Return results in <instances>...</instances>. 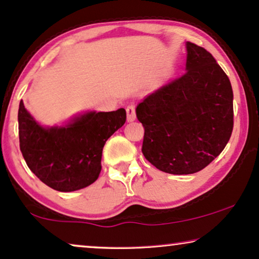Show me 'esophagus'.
<instances>
[{"label":"esophagus","mask_w":259,"mask_h":259,"mask_svg":"<svg viewBox=\"0 0 259 259\" xmlns=\"http://www.w3.org/2000/svg\"><path fill=\"white\" fill-rule=\"evenodd\" d=\"M126 113H127V121L132 122L136 120V107L134 106H127L126 108Z\"/></svg>","instance_id":"esophagus-1"}]
</instances>
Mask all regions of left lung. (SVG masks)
Segmentation results:
<instances>
[{
    "label": "left lung",
    "instance_id": "left-lung-1",
    "mask_svg": "<svg viewBox=\"0 0 259 259\" xmlns=\"http://www.w3.org/2000/svg\"><path fill=\"white\" fill-rule=\"evenodd\" d=\"M186 73L137 106L143 154L171 175H192L224 150L233 128L231 82L206 49L187 42Z\"/></svg>",
    "mask_w": 259,
    "mask_h": 259
}]
</instances>
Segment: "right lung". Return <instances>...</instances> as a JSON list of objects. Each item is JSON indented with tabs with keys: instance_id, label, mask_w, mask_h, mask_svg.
Wrapping results in <instances>:
<instances>
[{
	"instance_id": "obj_1",
	"label": "right lung",
	"mask_w": 259,
	"mask_h": 259,
	"mask_svg": "<svg viewBox=\"0 0 259 259\" xmlns=\"http://www.w3.org/2000/svg\"><path fill=\"white\" fill-rule=\"evenodd\" d=\"M20 150L30 171L46 185L61 192L90 186L101 171L106 141L126 121V111L87 112L66 126L44 127L19 107Z\"/></svg>"
}]
</instances>
